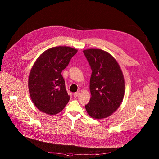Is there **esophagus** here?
I'll use <instances>...</instances> for the list:
<instances>
[{"instance_id": "1", "label": "esophagus", "mask_w": 159, "mask_h": 159, "mask_svg": "<svg viewBox=\"0 0 159 159\" xmlns=\"http://www.w3.org/2000/svg\"><path fill=\"white\" fill-rule=\"evenodd\" d=\"M79 94H80V91H78V92H77V93H74V98H77Z\"/></svg>"}]
</instances>
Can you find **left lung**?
<instances>
[{
    "mask_svg": "<svg viewBox=\"0 0 159 159\" xmlns=\"http://www.w3.org/2000/svg\"><path fill=\"white\" fill-rule=\"evenodd\" d=\"M92 69L91 97L85 105L88 115L95 119L110 116L121 105L125 94V79L116 60L108 52L90 48L83 51Z\"/></svg>",
    "mask_w": 159,
    "mask_h": 159,
    "instance_id": "8db88e82",
    "label": "left lung"
}]
</instances>
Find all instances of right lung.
<instances>
[{
	"mask_svg": "<svg viewBox=\"0 0 159 159\" xmlns=\"http://www.w3.org/2000/svg\"><path fill=\"white\" fill-rule=\"evenodd\" d=\"M77 52V49L69 47H55L44 51L34 62L28 88L33 102L41 112L58 114L69 101L61 73Z\"/></svg>",
	"mask_w": 159,
	"mask_h": 159,
	"instance_id": "1",
	"label": "right lung"
}]
</instances>
